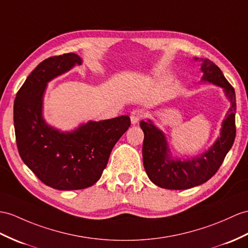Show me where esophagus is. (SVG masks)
Segmentation results:
<instances>
[{
    "label": "esophagus",
    "mask_w": 248,
    "mask_h": 248,
    "mask_svg": "<svg viewBox=\"0 0 248 248\" xmlns=\"http://www.w3.org/2000/svg\"><path fill=\"white\" fill-rule=\"evenodd\" d=\"M144 117V113L141 109H134L130 113V121L132 124H137Z\"/></svg>",
    "instance_id": "1"
}]
</instances>
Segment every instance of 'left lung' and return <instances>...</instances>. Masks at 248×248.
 Segmentation results:
<instances>
[{
	"mask_svg": "<svg viewBox=\"0 0 248 248\" xmlns=\"http://www.w3.org/2000/svg\"><path fill=\"white\" fill-rule=\"evenodd\" d=\"M197 60V59H196ZM202 80L213 83L224 89L225 95L231 101V108L223 121L220 138L207 152L191 160H173L170 155L166 138L158 127L141 121L144 132L143 164L145 171L154 184L166 189H188L201 185L218 171L235 138V93L221 69L208 59L202 60Z\"/></svg>",
	"mask_w": 248,
	"mask_h": 248,
	"instance_id": "8db88e82",
	"label": "left lung"
}]
</instances>
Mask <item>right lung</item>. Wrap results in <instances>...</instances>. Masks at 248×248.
Here are the masks:
<instances>
[{"instance_id": "right-lung-1", "label": "right lung", "mask_w": 248, "mask_h": 248, "mask_svg": "<svg viewBox=\"0 0 248 248\" xmlns=\"http://www.w3.org/2000/svg\"><path fill=\"white\" fill-rule=\"evenodd\" d=\"M82 60L76 53L41 62L16 93L14 122L16 146L23 162L45 185L60 190L93 186L101 178L114 145L130 126V118L89 121L71 132L47 125L42 117L47 83Z\"/></svg>"}]
</instances>
